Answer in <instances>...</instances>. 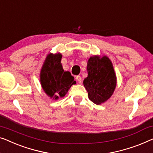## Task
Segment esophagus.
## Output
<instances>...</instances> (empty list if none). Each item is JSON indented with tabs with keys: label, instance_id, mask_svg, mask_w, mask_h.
<instances>
[{
	"label": "esophagus",
	"instance_id": "1",
	"mask_svg": "<svg viewBox=\"0 0 153 153\" xmlns=\"http://www.w3.org/2000/svg\"><path fill=\"white\" fill-rule=\"evenodd\" d=\"M76 81H78L79 83H81L82 80H81V77L80 76H76Z\"/></svg>",
	"mask_w": 153,
	"mask_h": 153
}]
</instances>
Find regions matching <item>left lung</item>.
I'll return each instance as SVG.
<instances>
[{"instance_id":"left-lung-1","label":"left lung","mask_w":153,"mask_h":153,"mask_svg":"<svg viewBox=\"0 0 153 153\" xmlns=\"http://www.w3.org/2000/svg\"><path fill=\"white\" fill-rule=\"evenodd\" d=\"M87 70L84 87L90 100L100 105L110 98L116 88L117 77L113 65L108 56H93L88 61Z\"/></svg>"}]
</instances>
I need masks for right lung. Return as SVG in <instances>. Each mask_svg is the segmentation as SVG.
Returning a JSON list of instances; mask_svg holds the SVG:
<instances>
[{
    "mask_svg": "<svg viewBox=\"0 0 153 153\" xmlns=\"http://www.w3.org/2000/svg\"><path fill=\"white\" fill-rule=\"evenodd\" d=\"M60 53H50L46 57L40 74L41 86L48 96L54 100L63 97L73 84L76 83L70 72L62 67Z\"/></svg>",
    "mask_w": 153,
    "mask_h": 153,
    "instance_id": "obj_1",
    "label": "right lung"
}]
</instances>
